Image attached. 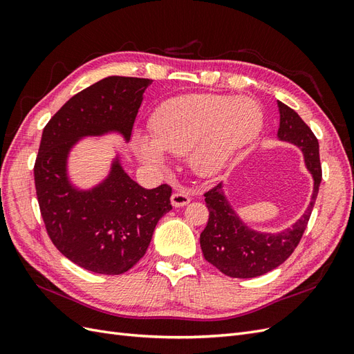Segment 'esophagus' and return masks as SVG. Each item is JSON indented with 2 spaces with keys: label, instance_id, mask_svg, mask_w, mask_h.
I'll return each mask as SVG.
<instances>
[{
  "label": "esophagus",
  "instance_id": "34e87169",
  "mask_svg": "<svg viewBox=\"0 0 354 354\" xmlns=\"http://www.w3.org/2000/svg\"><path fill=\"white\" fill-rule=\"evenodd\" d=\"M190 202V196L186 194L183 190H176L173 195H171V203H173L174 207H185Z\"/></svg>",
  "mask_w": 354,
  "mask_h": 354
}]
</instances>
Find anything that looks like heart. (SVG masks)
Returning <instances> with one entry per match:
<instances>
[{"instance_id":"b5f03b06","label":"heart","mask_w":354,"mask_h":354,"mask_svg":"<svg viewBox=\"0 0 354 354\" xmlns=\"http://www.w3.org/2000/svg\"><path fill=\"white\" fill-rule=\"evenodd\" d=\"M263 127V113L251 99L220 94H187L165 102L152 118L153 138L138 136L140 156L164 165V151L185 156L201 176H212L252 143Z\"/></svg>"}]
</instances>
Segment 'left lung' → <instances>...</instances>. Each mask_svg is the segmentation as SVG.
<instances>
[{
  "instance_id": "8db88e82",
  "label": "left lung",
  "mask_w": 354,
  "mask_h": 354,
  "mask_svg": "<svg viewBox=\"0 0 354 354\" xmlns=\"http://www.w3.org/2000/svg\"><path fill=\"white\" fill-rule=\"evenodd\" d=\"M281 125L277 137L301 149L307 169L315 180L313 195L306 212L292 227L281 233H260L245 226L233 211L223 192V183L203 194L209 211L207 227L201 233V250L205 260L230 277L248 279L276 269L294 252L303 238L315 207L322 167L319 159V142L299 115L282 102H277Z\"/></svg>"
}]
</instances>
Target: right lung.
I'll return each instance as SVG.
<instances>
[{"mask_svg": "<svg viewBox=\"0 0 354 354\" xmlns=\"http://www.w3.org/2000/svg\"><path fill=\"white\" fill-rule=\"evenodd\" d=\"M152 80L108 77L75 94L42 131L34 167L46 230L56 248L85 270L121 274L145 255L159 218L171 208V186L147 190L115 159L91 190L68 178V155L80 138L120 133L130 140L145 90Z\"/></svg>", "mask_w": 354, "mask_h": 354, "instance_id": "right-lung-1", "label": "right lung"}]
</instances>
